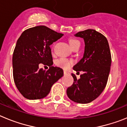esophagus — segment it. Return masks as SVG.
<instances>
[{
	"label": "esophagus",
	"instance_id": "obj_1",
	"mask_svg": "<svg viewBox=\"0 0 127 127\" xmlns=\"http://www.w3.org/2000/svg\"><path fill=\"white\" fill-rule=\"evenodd\" d=\"M64 75H67L69 74V72L66 70H64Z\"/></svg>",
	"mask_w": 127,
	"mask_h": 127
}]
</instances>
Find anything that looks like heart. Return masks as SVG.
Segmentation results:
<instances>
[{
	"label": "heart",
	"mask_w": 127,
	"mask_h": 127,
	"mask_svg": "<svg viewBox=\"0 0 127 127\" xmlns=\"http://www.w3.org/2000/svg\"><path fill=\"white\" fill-rule=\"evenodd\" d=\"M79 41H77V40H76V39H70V41H69V43H70L71 48L74 45H75L76 44L79 43ZM72 64H73L72 60H69V59H67V58H59L55 62V64L57 67L62 68L63 69H65V70L69 69L70 67V66L72 65Z\"/></svg>",
	"instance_id": "heart-1"
}]
</instances>
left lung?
Instances as JSON below:
<instances>
[{
	"mask_svg": "<svg viewBox=\"0 0 127 127\" xmlns=\"http://www.w3.org/2000/svg\"><path fill=\"white\" fill-rule=\"evenodd\" d=\"M74 35L84 39L85 46L83 57L73 69L83 74L79 79L72 74L74 83L67 88V94L75 102L87 104L96 99L107 85L111 55L106 37L95 30L88 29Z\"/></svg>",
	"mask_w": 127,
	"mask_h": 127,
	"instance_id": "1",
	"label": "left lung"
}]
</instances>
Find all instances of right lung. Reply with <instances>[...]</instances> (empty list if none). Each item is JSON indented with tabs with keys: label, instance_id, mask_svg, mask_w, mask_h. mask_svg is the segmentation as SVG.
I'll return each instance as SVG.
<instances>
[{
	"label": "right lung",
	"instance_id": "right-lung-1",
	"mask_svg": "<svg viewBox=\"0 0 127 127\" xmlns=\"http://www.w3.org/2000/svg\"><path fill=\"white\" fill-rule=\"evenodd\" d=\"M63 35L41 25L25 30L18 39L13 55V78L25 98L37 100L46 97L53 85L63 76L62 69L53 66L50 47ZM40 63L50 68L39 69Z\"/></svg>",
	"mask_w": 127,
	"mask_h": 127
}]
</instances>
